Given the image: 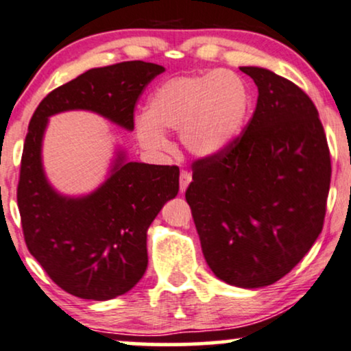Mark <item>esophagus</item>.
I'll list each match as a JSON object with an SVG mask.
<instances>
[{"label": "esophagus", "instance_id": "34e87169", "mask_svg": "<svg viewBox=\"0 0 351 351\" xmlns=\"http://www.w3.org/2000/svg\"><path fill=\"white\" fill-rule=\"evenodd\" d=\"M190 182H192V174L187 171H180V193H185Z\"/></svg>", "mask_w": 351, "mask_h": 351}]
</instances>
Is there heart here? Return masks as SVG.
Wrapping results in <instances>:
<instances>
[{"label": "heart", "instance_id": "1", "mask_svg": "<svg viewBox=\"0 0 351 351\" xmlns=\"http://www.w3.org/2000/svg\"><path fill=\"white\" fill-rule=\"evenodd\" d=\"M252 97L245 80L231 70L180 75L153 90L146 114L135 120V135L149 153H166V132H180L185 151L216 158L239 140L247 125Z\"/></svg>", "mask_w": 351, "mask_h": 351}]
</instances>
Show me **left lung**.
I'll list each match as a JSON object with an SVG mask.
<instances>
[{"label":"left lung","mask_w":351,"mask_h":351,"mask_svg":"<svg viewBox=\"0 0 351 351\" xmlns=\"http://www.w3.org/2000/svg\"><path fill=\"white\" fill-rule=\"evenodd\" d=\"M258 89L244 135L193 162L185 198L211 271L237 288L275 283L322 231L330 154L313 101L267 68L241 66Z\"/></svg>","instance_id":"1"}]
</instances>
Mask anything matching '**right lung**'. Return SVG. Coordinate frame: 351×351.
Returning <instances> with one entry per match:
<instances>
[{"mask_svg":"<svg viewBox=\"0 0 351 351\" xmlns=\"http://www.w3.org/2000/svg\"><path fill=\"white\" fill-rule=\"evenodd\" d=\"M162 71L161 64L140 60L93 68L51 90L30 119L17 187L25 244L50 278L73 296L114 300L143 278L146 231L179 192V167L128 161L127 151L117 146L101 185L84 195H64L43 167L49 119L88 110L132 132L138 96Z\"/></svg>","mask_w":351,"mask_h":351,"instance_id":"1","label":"right lung"}]
</instances>
